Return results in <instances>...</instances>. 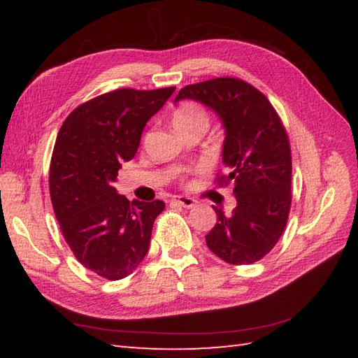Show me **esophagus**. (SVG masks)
I'll use <instances>...</instances> for the list:
<instances>
[{"label": "esophagus", "mask_w": 358, "mask_h": 358, "mask_svg": "<svg viewBox=\"0 0 358 358\" xmlns=\"http://www.w3.org/2000/svg\"><path fill=\"white\" fill-rule=\"evenodd\" d=\"M172 201L177 203L178 206H183L186 209H192L196 206V200L191 199V196H175Z\"/></svg>", "instance_id": "1"}]
</instances>
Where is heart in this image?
<instances>
[{"label": "heart", "instance_id": "b5f03b06", "mask_svg": "<svg viewBox=\"0 0 358 358\" xmlns=\"http://www.w3.org/2000/svg\"><path fill=\"white\" fill-rule=\"evenodd\" d=\"M172 123L175 129H186L194 126H206L208 127V115L199 106L192 103H185L173 112Z\"/></svg>", "mask_w": 358, "mask_h": 358}]
</instances>
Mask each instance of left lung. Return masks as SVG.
<instances>
[{"label": "left lung", "instance_id": "obj_1", "mask_svg": "<svg viewBox=\"0 0 358 358\" xmlns=\"http://www.w3.org/2000/svg\"><path fill=\"white\" fill-rule=\"evenodd\" d=\"M194 100L212 109L224 127L222 159L237 206L222 208L206 245L229 264H250L277 245L291 209L292 162L287 135L260 90L237 78H214L185 86L175 103Z\"/></svg>", "mask_w": 358, "mask_h": 358}]
</instances>
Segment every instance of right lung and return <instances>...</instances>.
<instances>
[{
    "mask_svg": "<svg viewBox=\"0 0 358 358\" xmlns=\"http://www.w3.org/2000/svg\"><path fill=\"white\" fill-rule=\"evenodd\" d=\"M173 90L117 89L78 106L58 132L49 172L52 206L75 258L100 277H127L149 250L164 201H129L113 183Z\"/></svg>",
    "mask_w": 358,
    "mask_h": 358,
    "instance_id": "obj_1",
    "label": "right lung"
}]
</instances>
